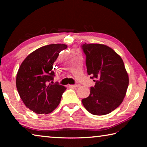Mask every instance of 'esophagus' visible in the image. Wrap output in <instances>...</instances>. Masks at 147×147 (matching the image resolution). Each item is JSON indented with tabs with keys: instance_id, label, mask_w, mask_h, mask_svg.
Segmentation results:
<instances>
[{
	"instance_id": "esophagus-1",
	"label": "esophagus",
	"mask_w": 147,
	"mask_h": 147,
	"mask_svg": "<svg viewBox=\"0 0 147 147\" xmlns=\"http://www.w3.org/2000/svg\"><path fill=\"white\" fill-rule=\"evenodd\" d=\"M79 84H74V85H69V87H71V88H78L79 87Z\"/></svg>"
}]
</instances>
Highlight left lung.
Returning a JSON list of instances; mask_svg holds the SVG:
<instances>
[{"mask_svg": "<svg viewBox=\"0 0 147 147\" xmlns=\"http://www.w3.org/2000/svg\"><path fill=\"white\" fill-rule=\"evenodd\" d=\"M87 72L95 82L88 97L82 100L93 115L111 113L123 101L129 79L124 62L112 49L102 44H83Z\"/></svg>", "mask_w": 147, "mask_h": 147, "instance_id": "obj_1", "label": "left lung"}]
</instances>
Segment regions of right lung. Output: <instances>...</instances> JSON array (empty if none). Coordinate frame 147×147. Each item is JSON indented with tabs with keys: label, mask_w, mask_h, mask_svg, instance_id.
Returning a JSON list of instances; mask_svg holds the SVG:
<instances>
[{
	"label": "right lung",
	"mask_w": 147,
	"mask_h": 147,
	"mask_svg": "<svg viewBox=\"0 0 147 147\" xmlns=\"http://www.w3.org/2000/svg\"><path fill=\"white\" fill-rule=\"evenodd\" d=\"M65 44H51L40 47L24 59L18 70L16 86L27 108L38 114H49L60 102L66 90L58 83L53 84V65Z\"/></svg>",
	"instance_id": "1"
}]
</instances>
